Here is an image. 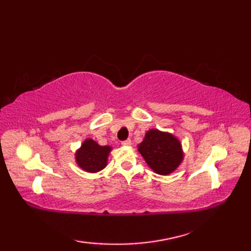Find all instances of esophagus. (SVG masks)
<instances>
[{
  "label": "esophagus",
  "instance_id": "obj_1",
  "mask_svg": "<svg viewBox=\"0 0 251 251\" xmlns=\"http://www.w3.org/2000/svg\"><path fill=\"white\" fill-rule=\"evenodd\" d=\"M122 146H124V147H130V146H131V140H130V139H127V140H125V141H123V142H122Z\"/></svg>",
  "mask_w": 251,
  "mask_h": 251
}]
</instances>
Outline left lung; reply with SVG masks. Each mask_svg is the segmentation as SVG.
I'll list each match as a JSON object with an SVG mask.
<instances>
[{"mask_svg":"<svg viewBox=\"0 0 251 251\" xmlns=\"http://www.w3.org/2000/svg\"><path fill=\"white\" fill-rule=\"evenodd\" d=\"M138 151L154 173L167 176L183 162L184 152L180 140L172 132L156 128L149 129Z\"/></svg>","mask_w":251,"mask_h":251,"instance_id":"1","label":"left lung"}]
</instances>
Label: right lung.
Listing matches in <instances>:
<instances>
[{"instance_id":"obj_1","label":"right lung","mask_w":251,"mask_h":251,"mask_svg":"<svg viewBox=\"0 0 251 251\" xmlns=\"http://www.w3.org/2000/svg\"><path fill=\"white\" fill-rule=\"evenodd\" d=\"M111 151L112 147L100 146L92 138H86L75 151V163L84 172L99 173L108 165Z\"/></svg>"}]
</instances>
